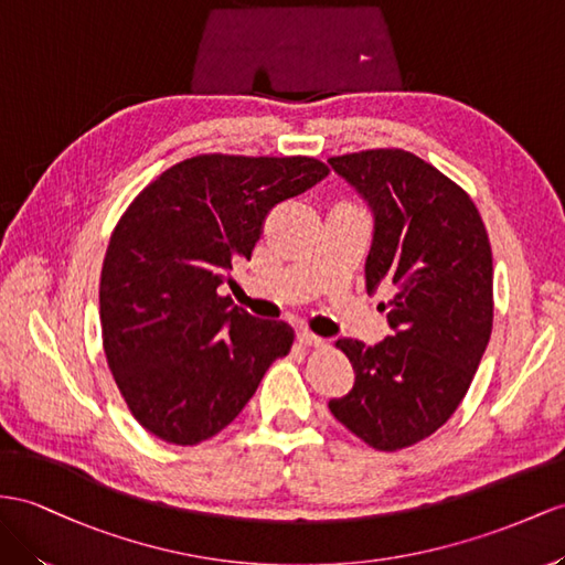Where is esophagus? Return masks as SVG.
<instances>
[{"label": "esophagus", "instance_id": "obj_1", "mask_svg": "<svg viewBox=\"0 0 565 565\" xmlns=\"http://www.w3.org/2000/svg\"><path fill=\"white\" fill-rule=\"evenodd\" d=\"M296 339H298L300 345H315V349H317V345H324V339L312 334V331H308V329H300Z\"/></svg>", "mask_w": 565, "mask_h": 565}]
</instances>
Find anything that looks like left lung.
<instances>
[{"label": "left lung", "mask_w": 565, "mask_h": 565, "mask_svg": "<svg viewBox=\"0 0 565 565\" xmlns=\"http://www.w3.org/2000/svg\"><path fill=\"white\" fill-rule=\"evenodd\" d=\"M374 214L367 291L380 286L392 337L339 339L355 384L329 411L377 451L437 431L466 398L494 320V267L482 216L439 169L398 148L329 159Z\"/></svg>", "instance_id": "8db88e82"}]
</instances>
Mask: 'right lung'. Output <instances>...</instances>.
Listing matches in <instances>:
<instances>
[{
    "label": "right lung",
    "mask_w": 565,
    "mask_h": 565,
    "mask_svg": "<svg viewBox=\"0 0 565 565\" xmlns=\"http://www.w3.org/2000/svg\"><path fill=\"white\" fill-rule=\"evenodd\" d=\"M329 173L315 157L198 154L142 188L109 238L99 320L109 370L136 420L193 446L236 420L277 358L286 322L220 296L265 216Z\"/></svg>",
    "instance_id": "right-lung-1"
}]
</instances>
